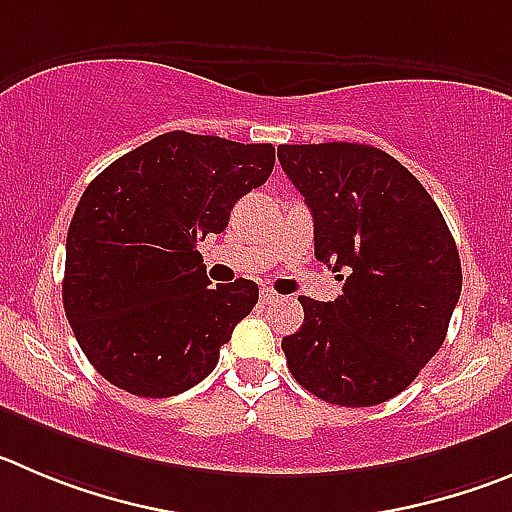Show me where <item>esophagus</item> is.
Here are the masks:
<instances>
[{
    "label": "esophagus",
    "instance_id": "34e87169",
    "mask_svg": "<svg viewBox=\"0 0 512 512\" xmlns=\"http://www.w3.org/2000/svg\"><path fill=\"white\" fill-rule=\"evenodd\" d=\"M260 300H262V305H272V303H278L280 295L275 293V290H270V288H262Z\"/></svg>",
    "mask_w": 512,
    "mask_h": 512
}]
</instances>
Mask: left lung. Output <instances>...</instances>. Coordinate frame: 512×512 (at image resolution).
<instances>
[{"mask_svg": "<svg viewBox=\"0 0 512 512\" xmlns=\"http://www.w3.org/2000/svg\"><path fill=\"white\" fill-rule=\"evenodd\" d=\"M278 159L313 214L315 257L341 275L331 303L305 298L283 338L303 389L338 407H374L407 389L444 343L460 300L452 232L427 189L364 143L280 146Z\"/></svg>", "mask_w": 512, "mask_h": 512, "instance_id": "obj_1", "label": "left lung"}]
</instances>
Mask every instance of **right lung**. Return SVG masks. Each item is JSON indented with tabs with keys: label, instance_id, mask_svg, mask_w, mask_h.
<instances>
[{
	"label": "right lung",
	"instance_id": "right-lung-1",
	"mask_svg": "<svg viewBox=\"0 0 512 512\" xmlns=\"http://www.w3.org/2000/svg\"><path fill=\"white\" fill-rule=\"evenodd\" d=\"M275 166L272 143L171 131L100 171L65 245L62 305L93 369L148 399L207 379L257 303L252 280L209 288L197 250Z\"/></svg>",
	"mask_w": 512,
	"mask_h": 512
}]
</instances>
